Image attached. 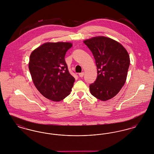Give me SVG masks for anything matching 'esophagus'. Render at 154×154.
Wrapping results in <instances>:
<instances>
[{"mask_svg":"<svg viewBox=\"0 0 154 154\" xmlns=\"http://www.w3.org/2000/svg\"><path fill=\"white\" fill-rule=\"evenodd\" d=\"M84 72H82V73H80L79 74V77H83V76H84Z\"/></svg>","mask_w":154,"mask_h":154,"instance_id":"esophagus-1","label":"esophagus"}]
</instances>
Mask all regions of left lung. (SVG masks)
Returning a JSON list of instances; mask_svg holds the SVG:
<instances>
[{
    "instance_id": "obj_1",
    "label": "left lung",
    "mask_w": 154,
    "mask_h": 154,
    "mask_svg": "<svg viewBox=\"0 0 154 154\" xmlns=\"http://www.w3.org/2000/svg\"><path fill=\"white\" fill-rule=\"evenodd\" d=\"M84 43L92 52L97 69L96 80L89 85L91 94L100 100H107L116 95L125 83L129 55L121 44L106 37H93Z\"/></svg>"
}]
</instances>
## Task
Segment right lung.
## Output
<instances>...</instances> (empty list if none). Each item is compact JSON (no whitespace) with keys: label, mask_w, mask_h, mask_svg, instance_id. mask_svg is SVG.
Masks as SVG:
<instances>
[{"label":"right lung","mask_w":154,"mask_h":154,"mask_svg":"<svg viewBox=\"0 0 154 154\" xmlns=\"http://www.w3.org/2000/svg\"><path fill=\"white\" fill-rule=\"evenodd\" d=\"M70 43H47L30 56L29 69L33 83L42 95L59 102L69 95L75 79L70 74L65 57Z\"/></svg>","instance_id":"1"}]
</instances>
